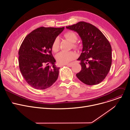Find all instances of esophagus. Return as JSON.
Returning a JSON list of instances; mask_svg holds the SVG:
<instances>
[{
	"label": "esophagus",
	"mask_w": 130,
	"mask_h": 130,
	"mask_svg": "<svg viewBox=\"0 0 130 130\" xmlns=\"http://www.w3.org/2000/svg\"><path fill=\"white\" fill-rule=\"evenodd\" d=\"M73 64L72 63H70V64H66V65L68 67H71L72 66Z\"/></svg>",
	"instance_id": "esophagus-1"
}]
</instances>
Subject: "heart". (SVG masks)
<instances>
[{
	"label": "heart",
	"instance_id": "heart-1",
	"mask_svg": "<svg viewBox=\"0 0 130 130\" xmlns=\"http://www.w3.org/2000/svg\"><path fill=\"white\" fill-rule=\"evenodd\" d=\"M64 37L73 43V47L76 48L77 47L76 44L75 42L77 40V36L76 34L72 31H69L64 34ZM59 47V40L58 37H56L54 40L52 44V50L56 52L58 51ZM76 56V54L73 51L65 52L62 51L58 53L56 56V60L58 64H66L70 63L72 60L75 59Z\"/></svg>",
	"mask_w": 130,
	"mask_h": 130
}]
</instances>
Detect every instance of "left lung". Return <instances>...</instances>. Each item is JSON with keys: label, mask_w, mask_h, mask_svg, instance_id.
<instances>
[{"label": "left lung", "mask_w": 130, "mask_h": 130, "mask_svg": "<svg viewBox=\"0 0 130 130\" xmlns=\"http://www.w3.org/2000/svg\"><path fill=\"white\" fill-rule=\"evenodd\" d=\"M79 34L83 43L79 57L82 70L76 74L83 83L94 85L100 83L108 75L112 63V48L103 34L92 24L80 21L66 27Z\"/></svg>", "instance_id": "left-lung-1"}]
</instances>
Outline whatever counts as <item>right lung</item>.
<instances>
[{"label": "right lung", "mask_w": 130, "mask_h": 130, "mask_svg": "<svg viewBox=\"0 0 130 130\" xmlns=\"http://www.w3.org/2000/svg\"><path fill=\"white\" fill-rule=\"evenodd\" d=\"M64 29L40 27L23 41L19 51L20 72L27 83L36 89H45L57 80L59 67L52 54V44Z\"/></svg>", "instance_id": "add662e5"}]
</instances>
